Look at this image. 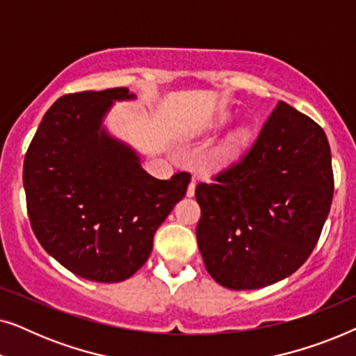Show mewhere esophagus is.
Listing matches in <instances>:
<instances>
[{
	"label": "esophagus",
	"mask_w": 356,
	"mask_h": 356,
	"mask_svg": "<svg viewBox=\"0 0 356 356\" xmlns=\"http://www.w3.org/2000/svg\"><path fill=\"white\" fill-rule=\"evenodd\" d=\"M194 193H196V181H193L189 183V186H188V191H186V194H188V197H193L194 196Z\"/></svg>",
	"instance_id": "esophagus-1"
}]
</instances>
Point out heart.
I'll return each instance as SVG.
<instances>
[{
    "mask_svg": "<svg viewBox=\"0 0 356 356\" xmlns=\"http://www.w3.org/2000/svg\"><path fill=\"white\" fill-rule=\"evenodd\" d=\"M228 121H230V115L228 113L218 115L216 120V128H223ZM250 143L251 129L248 126H240V128L232 131L220 144V147L217 149L216 155H213V162H216L217 167H232V165H235L243 157Z\"/></svg>",
    "mask_w": 356,
    "mask_h": 356,
    "instance_id": "obj_1",
    "label": "heart"
}]
</instances>
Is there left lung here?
<instances>
[{
	"label": "left lung",
	"mask_w": 356,
	"mask_h": 356,
	"mask_svg": "<svg viewBox=\"0 0 356 356\" xmlns=\"http://www.w3.org/2000/svg\"><path fill=\"white\" fill-rule=\"evenodd\" d=\"M332 194L323 128L279 102L241 162L197 184L196 236L207 272L230 290L286 279L314 250Z\"/></svg>",
	"instance_id": "left-lung-1"
}]
</instances>
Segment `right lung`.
<instances>
[{"mask_svg":"<svg viewBox=\"0 0 356 356\" xmlns=\"http://www.w3.org/2000/svg\"><path fill=\"white\" fill-rule=\"evenodd\" d=\"M136 100L126 87L58 99L24 160L32 230L72 274L115 284L152 252L154 233L186 194L189 173L157 179L140 155L115 138L105 118L115 102Z\"/></svg>","mask_w":356,"mask_h":356,"instance_id":"right-lung-1","label":"right lung"}]
</instances>
